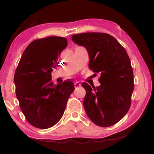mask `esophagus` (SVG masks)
<instances>
[{"instance_id": "1", "label": "esophagus", "mask_w": 154, "mask_h": 154, "mask_svg": "<svg viewBox=\"0 0 154 154\" xmlns=\"http://www.w3.org/2000/svg\"><path fill=\"white\" fill-rule=\"evenodd\" d=\"M74 87H80L81 85L80 83H79V82H74Z\"/></svg>"}]
</instances>
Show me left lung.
<instances>
[{
	"label": "left lung",
	"mask_w": 154,
	"mask_h": 154,
	"mask_svg": "<svg viewBox=\"0 0 154 154\" xmlns=\"http://www.w3.org/2000/svg\"><path fill=\"white\" fill-rule=\"evenodd\" d=\"M72 40L86 48L89 69L101 74L100 87L92 89L88 83L82 85L86 91L83 106L88 117L100 127L112 126L124 117L131 105L134 73L127 51L105 32L75 34Z\"/></svg>",
	"instance_id": "8db88e82"
}]
</instances>
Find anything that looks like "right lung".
Instances as JSON below:
<instances>
[{"label": "right lung", "instance_id": "right-lung-1", "mask_svg": "<svg viewBox=\"0 0 154 154\" xmlns=\"http://www.w3.org/2000/svg\"><path fill=\"white\" fill-rule=\"evenodd\" d=\"M67 46L66 38L48 36L35 40L26 48L14 75L15 92L20 109L29 124L46 129L57 124L74 90V83L65 81L54 85L53 68Z\"/></svg>", "mask_w": 154, "mask_h": 154}]
</instances>
